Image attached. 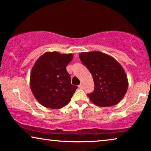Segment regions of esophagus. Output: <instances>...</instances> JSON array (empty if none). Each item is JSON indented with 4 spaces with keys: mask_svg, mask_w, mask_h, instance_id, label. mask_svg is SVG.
I'll return each mask as SVG.
<instances>
[{
    "mask_svg": "<svg viewBox=\"0 0 151 151\" xmlns=\"http://www.w3.org/2000/svg\"><path fill=\"white\" fill-rule=\"evenodd\" d=\"M78 87H79L80 88H83L84 86H83V84H80L79 86H78Z\"/></svg>",
    "mask_w": 151,
    "mask_h": 151,
    "instance_id": "34e87169",
    "label": "esophagus"
}]
</instances>
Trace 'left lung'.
<instances>
[{"label": "left lung", "instance_id": "8db88e82", "mask_svg": "<svg viewBox=\"0 0 151 151\" xmlns=\"http://www.w3.org/2000/svg\"><path fill=\"white\" fill-rule=\"evenodd\" d=\"M79 58L94 81L93 92L88 94L91 102L100 107L118 104L129 86L127 76L120 64L111 55L98 51L80 53Z\"/></svg>", "mask_w": 151, "mask_h": 151}]
</instances>
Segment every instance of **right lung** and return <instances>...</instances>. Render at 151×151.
<instances>
[{"label":"right lung","mask_w":151,"mask_h":151,"mask_svg":"<svg viewBox=\"0 0 151 151\" xmlns=\"http://www.w3.org/2000/svg\"><path fill=\"white\" fill-rule=\"evenodd\" d=\"M73 58L71 53L46 52L33 66L30 88L37 101L47 108L58 109L70 102L78 86L71 83L66 67Z\"/></svg>","instance_id":"obj_1"}]
</instances>
